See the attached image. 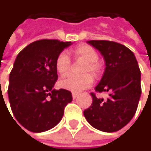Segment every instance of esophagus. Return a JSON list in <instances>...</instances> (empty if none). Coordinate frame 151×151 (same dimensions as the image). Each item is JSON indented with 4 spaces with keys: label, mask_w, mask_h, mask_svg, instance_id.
<instances>
[{
    "label": "esophagus",
    "mask_w": 151,
    "mask_h": 151,
    "mask_svg": "<svg viewBox=\"0 0 151 151\" xmlns=\"http://www.w3.org/2000/svg\"><path fill=\"white\" fill-rule=\"evenodd\" d=\"M78 96H79V94L78 93H72V98L73 99H76Z\"/></svg>",
    "instance_id": "obj_1"
}]
</instances>
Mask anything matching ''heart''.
I'll use <instances>...</instances> for the list:
<instances>
[{
  "mask_svg": "<svg viewBox=\"0 0 151 151\" xmlns=\"http://www.w3.org/2000/svg\"><path fill=\"white\" fill-rule=\"evenodd\" d=\"M73 55L76 58H81L87 62V65L84 69V72H92L97 74L100 71V64L96 62L98 60L97 52L88 45H80L73 50ZM55 68L59 74H66L70 68V60L66 52H61L55 59ZM93 77L89 74L83 76H74L67 75L62 78L59 81L61 88L71 91L81 92L85 88H89L93 84Z\"/></svg>",
  "mask_w": 151,
  "mask_h": 151,
  "instance_id": "b5f03b06",
  "label": "heart"
}]
</instances>
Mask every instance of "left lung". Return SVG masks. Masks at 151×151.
Instances as JSON below:
<instances>
[{"instance_id": "obj_1", "label": "left lung", "mask_w": 151, "mask_h": 151, "mask_svg": "<svg viewBox=\"0 0 151 151\" xmlns=\"http://www.w3.org/2000/svg\"><path fill=\"white\" fill-rule=\"evenodd\" d=\"M104 56L105 70L95 88L109 92V98H97L91 93V106L84 111L88 122L95 128L112 133L127 125L135 114L142 94L141 70L134 53L126 46L109 40H88Z\"/></svg>"}]
</instances>
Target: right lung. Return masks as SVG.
Returning a JSON list of instances; mask_svg holds the SVG:
<instances>
[{
  "mask_svg": "<svg viewBox=\"0 0 151 151\" xmlns=\"http://www.w3.org/2000/svg\"><path fill=\"white\" fill-rule=\"evenodd\" d=\"M71 44L37 40L26 46L15 60L9 74V100L14 117L28 131L41 133L55 127L64 107L72 101L70 91L53 89L58 78L55 59Z\"/></svg>",
  "mask_w": 151,
  "mask_h": 151,
  "instance_id": "obj_1",
  "label": "right lung"
}]
</instances>
